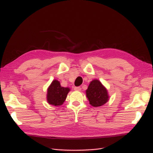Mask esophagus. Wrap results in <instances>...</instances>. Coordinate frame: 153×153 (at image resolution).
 Wrapping results in <instances>:
<instances>
[{"label":"esophagus","mask_w":153,"mask_h":153,"mask_svg":"<svg viewBox=\"0 0 153 153\" xmlns=\"http://www.w3.org/2000/svg\"><path fill=\"white\" fill-rule=\"evenodd\" d=\"M74 89L75 91H80L81 90V87H75L74 88Z\"/></svg>","instance_id":"esophagus-1"}]
</instances>
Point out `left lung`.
<instances>
[{"label":"left lung","instance_id":"obj_1","mask_svg":"<svg viewBox=\"0 0 153 153\" xmlns=\"http://www.w3.org/2000/svg\"><path fill=\"white\" fill-rule=\"evenodd\" d=\"M86 95L89 103L94 107L103 105L108 100L107 89L97 79L90 83L86 90Z\"/></svg>","mask_w":153,"mask_h":153}]
</instances>
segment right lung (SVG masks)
<instances>
[{
  "mask_svg": "<svg viewBox=\"0 0 153 153\" xmlns=\"http://www.w3.org/2000/svg\"><path fill=\"white\" fill-rule=\"evenodd\" d=\"M69 88L61 86L59 81L54 80L48 89L47 101L51 105L59 106L65 101Z\"/></svg>",
  "mask_w": 153,
  "mask_h": 153,
  "instance_id": "right-lung-1",
  "label": "right lung"
}]
</instances>
